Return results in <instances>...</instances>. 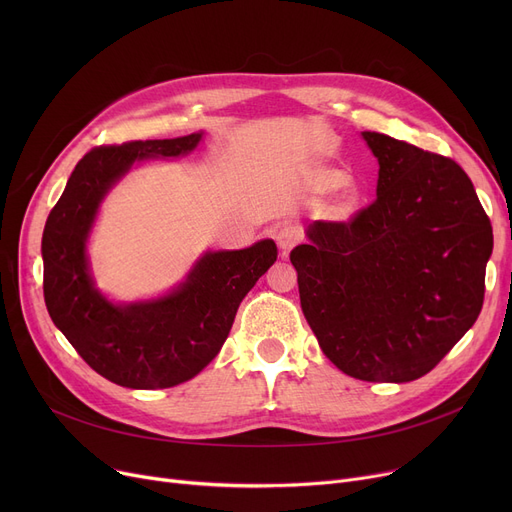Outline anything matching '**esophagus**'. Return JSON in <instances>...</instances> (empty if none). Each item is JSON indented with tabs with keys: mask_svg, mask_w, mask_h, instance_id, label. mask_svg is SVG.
I'll return each mask as SVG.
<instances>
[{
	"mask_svg": "<svg viewBox=\"0 0 512 512\" xmlns=\"http://www.w3.org/2000/svg\"><path fill=\"white\" fill-rule=\"evenodd\" d=\"M301 238H303V230L297 224H284L276 232V242L284 253H288L292 247H297Z\"/></svg>",
	"mask_w": 512,
	"mask_h": 512,
	"instance_id": "obj_1",
	"label": "esophagus"
}]
</instances>
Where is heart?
I'll return each mask as SVG.
<instances>
[{
    "label": "heart",
    "mask_w": 512,
    "mask_h": 512,
    "mask_svg": "<svg viewBox=\"0 0 512 512\" xmlns=\"http://www.w3.org/2000/svg\"><path fill=\"white\" fill-rule=\"evenodd\" d=\"M344 182H346V174L342 170L328 168V170H321V174H319L321 191H334V188L342 186ZM357 203H359L357 188L355 186H346L344 193L336 201V213L340 215V218H344V215H351L355 211Z\"/></svg>",
    "instance_id": "heart-1"
}]
</instances>
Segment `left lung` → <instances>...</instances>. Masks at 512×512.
Wrapping results in <instances>:
<instances>
[{
    "instance_id": "obj_1",
    "label": "left lung",
    "mask_w": 512,
    "mask_h": 512,
    "mask_svg": "<svg viewBox=\"0 0 512 512\" xmlns=\"http://www.w3.org/2000/svg\"><path fill=\"white\" fill-rule=\"evenodd\" d=\"M378 197L348 222H313L294 247L301 307L324 355L363 382H413L475 324L494 234L454 159L382 132Z\"/></svg>"
}]
</instances>
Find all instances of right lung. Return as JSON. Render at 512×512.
Here are the masks:
<instances>
[{
	"mask_svg": "<svg viewBox=\"0 0 512 512\" xmlns=\"http://www.w3.org/2000/svg\"><path fill=\"white\" fill-rule=\"evenodd\" d=\"M201 137L195 132L91 149L43 230L49 317L91 369L124 388H172L195 378L220 353L240 301L278 257L270 238L240 251H209L178 288L147 303L114 305L95 288L87 238L107 191L137 161L186 155Z\"/></svg>",
	"mask_w": 512,
	"mask_h": 512,
	"instance_id": "1",
	"label": "right lung"
}]
</instances>
